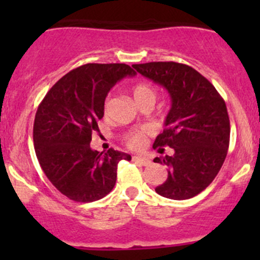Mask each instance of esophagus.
Instances as JSON below:
<instances>
[{
  "label": "esophagus",
  "instance_id": "esophagus-1",
  "mask_svg": "<svg viewBox=\"0 0 260 260\" xmlns=\"http://www.w3.org/2000/svg\"><path fill=\"white\" fill-rule=\"evenodd\" d=\"M133 161L138 162V164L142 165V166H148V165H151V159L142 156H133Z\"/></svg>",
  "mask_w": 260,
  "mask_h": 260
}]
</instances>
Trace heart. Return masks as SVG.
<instances>
[{"mask_svg": "<svg viewBox=\"0 0 260 260\" xmlns=\"http://www.w3.org/2000/svg\"><path fill=\"white\" fill-rule=\"evenodd\" d=\"M132 96L133 101L137 106H141V104L147 103H153L156 102L157 98V91L154 90L153 86H151L149 84L146 83H140L137 85L133 86L132 89ZM109 102L107 101L104 103V112L107 113L108 111ZM145 137H146V131H140V132H133L129 133L125 138L127 141V145L131 147V148H141L143 145H145Z\"/></svg>", "mask_w": 260, "mask_h": 260, "instance_id": "obj_1", "label": "heart"}]
</instances>
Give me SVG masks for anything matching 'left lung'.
I'll list each match as a JSON object with an SVG mask.
<instances>
[{"mask_svg": "<svg viewBox=\"0 0 260 260\" xmlns=\"http://www.w3.org/2000/svg\"><path fill=\"white\" fill-rule=\"evenodd\" d=\"M132 67L164 86L171 96L165 129L153 147L169 146L175 152L153 159L169 167L167 180L154 190L172 200L193 198L210 185L226 157L230 122L224 99L210 81L188 65L154 61Z\"/></svg>", "mask_w": 260, "mask_h": 260, "instance_id": "1", "label": "left lung"}]
</instances>
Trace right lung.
<instances>
[{
    "label": "right lung",
    "instance_id": "obj_1",
    "mask_svg": "<svg viewBox=\"0 0 260 260\" xmlns=\"http://www.w3.org/2000/svg\"><path fill=\"white\" fill-rule=\"evenodd\" d=\"M136 72L125 64H85L72 70L48 91L34 122V146L50 182L77 203H91L113 190L124 152L90 148L99 132L104 101L115 83Z\"/></svg>",
    "mask_w": 260,
    "mask_h": 260
}]
</instances>
